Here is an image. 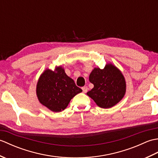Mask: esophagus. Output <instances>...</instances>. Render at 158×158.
I'll list each match as a JSON object with an SVG mask.
<instances>
[{
	"mask_svg": "<svg viewBox=\"0 0 158 158\" xmlns=\"http://www.w3.org/2000/svg\"><path fill=\"white\" fill-rule=\"evenodd\" d=\"M82 89H83V93H86L87 92H88V87H87V86H84V87H83V88H82Z\"/></svg>",
	"mask_w": 158,
	"mask_h": 158,
	"instance_id": "esophagus-1",
	"label": "esophagus"
}]
</instances>
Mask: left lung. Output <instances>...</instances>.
Returning a JSON list of instances; mask_svg holds the SVG:
<instances>
[{"mask_svg": "<svg viewBox=\"0 0 158 158\" xmlns=\"http://www.w3.org/2000/svg\"><path fill=\"white\" fill-rule=\"evenodd\" d=\"M94 88L87 93L98 106L103 109L113 107L119 102L126 92V83L121 70L112 63L105 68H94L89 76Z\"/></svg>", "mask_w": 158, "mask_h": 158, "instance_id": "1", "label": "left lung"}]
</instances>
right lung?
<instances>
[{
  "label": "right lung",
  "instance_id": "add662e5",
  "mask_svg": "<svg viewBox=\"0 0 158 158\" xmlns=\"http://www.w3.org/2000/svg\"><path fill=\"white\" fill-rule=\"evenodd\" d=\"M81 92L61 66L54 70L45 69L39 77L36 89L40 103L56 113L64 110L70 100Z\"/></svg>",
  "mask_w": 158,
  "mask_h": 158
}]
</instances>
